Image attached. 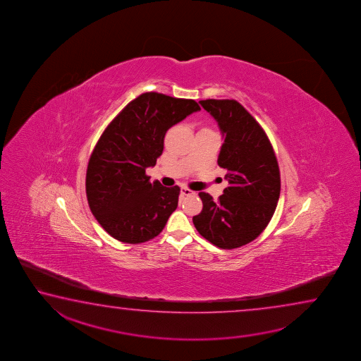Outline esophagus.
Instances as JSON below:
<instances>
[{"instance_id": "obj_1", "label": "esophagus", "mask_w": 361, "mask_h": 361, "mask_svg": "<svg viewBox=\"0 0 361 361\" xmlns=\"http://www.w3.org/2000/svg\"><path fill=\"white\" fill-rule=\"evenodd\" d=\"M180 193H182L183 196H190V195H193V190H190V188H187V187H182V188H180Z\"/></svg>"}]
</instances>
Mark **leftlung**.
Returning a JSON list of instances; mask_svg holds the SVG:
<instances>
[{"label":"left lung","mask_w":361,"mask_h":361,"mask_svg":"<svg viewBox=\"0 0 361 361\" xmlns=\"http://www.w3.org/2000/svg\"><path fill=\"white\" fill-rule=\"evenodd\" d=\"M202 107L219 123L224 144L217 163L228 187L219 202L200 192L201 214L193 224L201 236L221 249L249 244L268 226L281 195V173L268 136L235 99H204Z\"/></svg>","instance_id":"left-lung-1"}]
</instances>
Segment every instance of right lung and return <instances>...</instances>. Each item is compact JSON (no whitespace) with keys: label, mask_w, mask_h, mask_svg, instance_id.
I'll return each instance as SVG.
<instances>
[{"label":"right lung","mask_w":361,"mask_h":361,"mask_svg":"<svg viewBox=\"0 0 361 361\" xmlns=\"http://www.w3.org/2000/svg\"><path fill=\"white\" fill-rule=\"evenodd\" d=\"M201 110L196 101L147 92L126 104L101 135L88 161L86 193L92 214L121 243L158 236L176 208L180 188L150 182L166 131Z\"/></svg>","instance_id":"add662e5"}]
</instances>
